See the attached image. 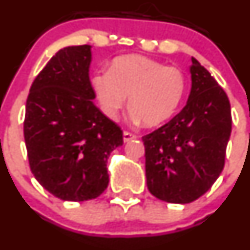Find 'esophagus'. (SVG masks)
<instances>
[{
	"label": "esophagus",
	"instance_id": "34e87169",
	"mask_svg": "<svg viewBox=\"0 0 250 250\" xmlns=\"http://www.w3.org/2000/svg\"><path fill=\"white\" fill-rule=\"evenodd\" d=\"M123 138H124V142H128V141L135 140L136 135H133V133L128 132V131H124V133H123Z\"/></svg>",
	"mask_w": 250,
	"mask_h": 250
}]
</instances>
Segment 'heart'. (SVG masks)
I'll return each mask as SVG.
<instances>
[{
    "instance_id": "1",
    "label": "heart",
    "mask_w": 250,
    "mask_h": 250,
    "mask_svg": "<svg viewBox=\"0 0 250 250\" xmlns=\"http://www.w3.org/2000/svg\"><path fill=\"white\" fill-rule=\"evenodd\" d=\"M93 91L103 112L118 117L127 98L130 119L147 127L164 124L176 113L186 91V76L176 66L140 54L113 59L109 70L93 75Z\"/></svg>"
}]
</instances>
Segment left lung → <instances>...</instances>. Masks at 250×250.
Wrapping results in <instances>:
<instances>
[{
    "mask_svg": "<svg viewBox=\"0 0 250 250\" xmlns=\"http://www.w3.org/2000/svg\"><path fill=\"white\" fill-rule=\"evenodd\" d=\"M187 104L167 124L143 136L150 193L186 204L203 196L221 174L232 128L226 92L192 57Z\"/></svg>",
    "mask_w": 250,
    "mask_h": 250,
    "instance_id": "left-lung-1",
    "label": "left lung"
}]
</instances>
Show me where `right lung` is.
<instances>
[{"label": "right lung", "mask_w": 250, "mask_h": 250, "mask_svg": "<svg viewBox=\"0 0 250 250\" xmlns=\"http://www.w3.org/2000/svg\"><path fill=\"white\" fill-rule=\"evenodd\" d=\"M91 46L57 52L34 80L24 138L29 165L44 189L62 201L97 198L109 182L107 160L123 131L95 104Z\"/></svg>", "instance_id": "add662e5"}]
</instances>
